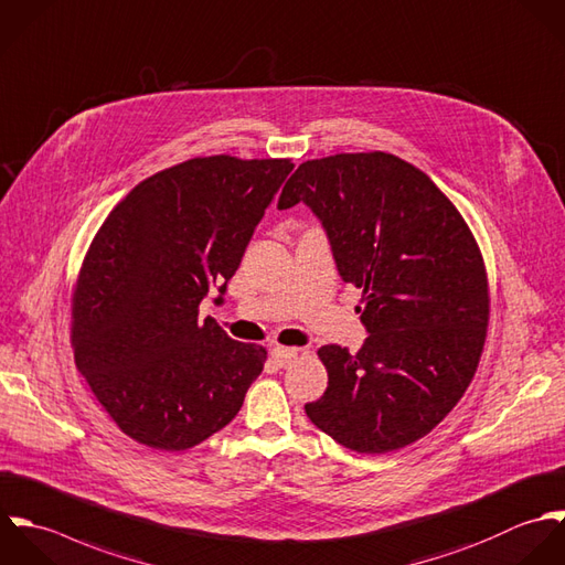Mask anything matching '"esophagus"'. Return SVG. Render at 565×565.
<instances>
[{"label": "esophagus", "instance_id": "34e87169", "mask_svg": "<svg viewBox=\"0 0 565 565\" xmlns=\"http://www.w3.org/2000/svg\"><path fill=\"white\" fill-rule=\"evenodd\" d=\"M296 358H298V351H296V349H287V347H274V349H271V360H274L280 369H287Z\"/></svg>", "mask_w": 565, "mask_h": 565}]
</instances>
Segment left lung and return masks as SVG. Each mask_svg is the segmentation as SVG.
<instances>
[{
	"instance_id": "1",
	"label": "left lung",
	"mask_w": 565,
	"mask_h": 565,
	"mask_svg": "<svg viewBox=\"0 0 565 565\" xmlns=\"http://www.w3.org/2000/svg\"><path fill=\"white\" fill-rule=\"evenodd\" d=\"M300 201L320 216L344 282L362 289L371 333L355 355L318 351L329 385L307 416L358 454L412 445L462 398L484 351L491 296L478 241L423 171L383 151L300 164L278 207Z\"/></svg>"
}]
</instances>
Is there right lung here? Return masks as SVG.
<instances>
[{"label":"right lung","mask_w":565,"mask_h":565,"mask_svg":"<svg viewBox=\"0 0 565 565\" xmlns=\"http://www.w3.org/2000/svg\"><path fill=\"white\" fill-rule=\"evenodd\" d=\"M289 158H192L131 190L96 232L72 289L78 373L140 445L184 451L241 409L267 351L199 322L291 173Z\"/></svg>","instance_id":"add662e5"}]
</instances>
